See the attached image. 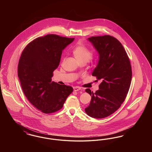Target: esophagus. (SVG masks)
<instances>
[{
    "label": "esophagus",
    "mask_w": 152,
    "mask_h": 152,
    "mask_svg": "<svg viewBox=\"0 0 152 152\" xmlns=\"http://www.w3.org/2000/svg\"><path fill=\"white\" fill-rule=\"evenodd\" d=\"M81 89V88L79 87H73V90L74 91H78Z\"/></svg>",
    "instance_id": "obj_1"
}]
</instances>
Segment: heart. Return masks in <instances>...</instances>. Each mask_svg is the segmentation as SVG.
I'll return each instance as SVG.
<instances>
[{
    "instance_id": "obj_1",
    "label": "heart",
    "mask_w": 152,
    "mask_h": 152,
    "mask_svg": "<svg viewBox=\"0 0 152 152\" xmlns=\"http://www.w3.org/2000/svg\"><path fill=\"white\" fill-rule=\"evenodd\" d=\"M73 54L74 56L80 63H87L91 58V51L83 45H77L73 50Z\"/></svg>"
}]
</instances>
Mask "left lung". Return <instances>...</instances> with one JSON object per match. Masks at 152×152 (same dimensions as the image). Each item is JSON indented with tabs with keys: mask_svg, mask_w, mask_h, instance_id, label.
Here are the masks:
<instances>
[{
	"mask_svg": "<svg viewBox=\"0 0 152 152\" xmlns=\"http://www.w3.org/2000/svg\"><path fill=\"white\" fill-rule=\"evenodd\" d=\"M88 40L99 53V62L92 75L102 82L95 93L86 89L91 100L85 111L91 117L102 118L113 114L125 100L130 88L132 68L123 45L115 37L93 36Z\"/></svg>",
	"mask_w": 152,
	"mask_h": 152,
	"instance_id": "left-lung-1",
	"label": "left lung"
}]
</instances>
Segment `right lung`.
<instances>
[{"label": "right lung", "instance_id": "1", "mask_svg": "<svg viewBox=\"0 0 152 152\" xmlns=\"http://www.w3.org/2000/svg\"><path fill=\"white\" fill-rule=\"evenodd\" d=\"M74 38L56 35L37 37L24 49L18 73L23 91L28 101L44 113L62 108L72 87L52 81L53 72L59 65L62 51Z\"/></svg>", "mask_w": 152, "mask_h": 152}]
</instances>
